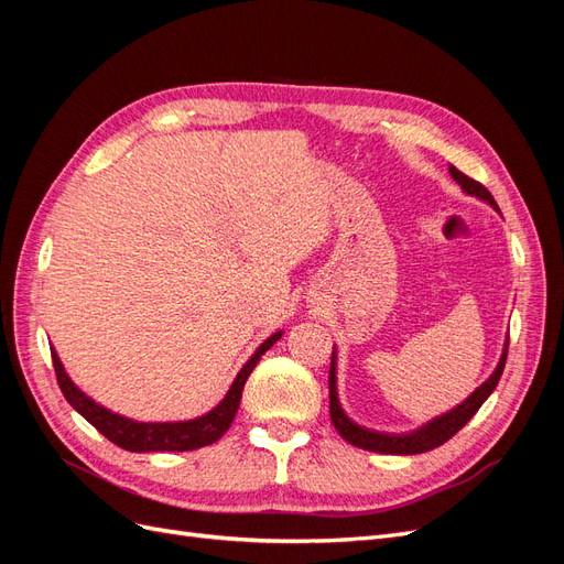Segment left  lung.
Here are the masks:
<instances>
[{
  "mask_svg": "<svg viewBox=\"0 0 564 564\" xmlns=\"http://www.w3.org/2000/svg\"><path fill=\"white\" fill-rule=\"evenodd\" d=\"M449 174H452V178L460 187H464L468 195L480 197V199L489 202L494 209H499L497 202H494V197H491V193L487 191V187L480 181H475V178L466 176L464 172H458L454 164H449ZM506 355H508V346H506V350L501 355L497 371H494L491 377L480 388H477L464 404H458L456 409H452L449 414H442V416L433 419L431 423H425L423 429H419L414 433H406V435H386V433H377V431H367V429H362V425L352 423L344 414V409H340L338 398H336V371H334L336 369L334 367V357L336 355H332V367H329V414H332V421H334V429L338 431L340 437H344L346 442H350V445L360 447V449H369V452H379V454H423V452H431V449H435L440 445H445L449 437H454L460 429H464V425L475 416L477 409H480L482 402L491 395V390L497 388L501 373H503Z\"/></svg>",
  "mask_w": 564,
  "mask_h": 564,
  "instance_id": "8db88e82",
  "label": "left lung"
}]
</instances>
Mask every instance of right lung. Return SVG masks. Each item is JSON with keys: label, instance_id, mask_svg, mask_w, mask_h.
I'll return each mask as SVG.
<instances>
[{"label": "right lung", "instance_id": "right-lung-1", "mask_svg": "<svg viewBox=\"0 0 564 564\" xmlns=\"http://www.w3.org/2000/svg\"><path fill=\"white\" fill-rule=\"evenodd\" d=\"M280 336L282 334L278 332L268 340H263L261 348L251 355V360L242 367L240 373H237V379L230 386L224 402H220L216 409H212L207 416H199L195 421H183V423H135L124 416H117L108 412V409L96 404L91 398L84 395V392L67 379V373L54 350H51V360H54V371L65 400L70 402L100 435H106L110 442H115L117 447H122L127 452H191V449L214 445L218 437H224V433L230 429V423L237 414V406H240L242 390L249 373L253 371L256 365H259L261 355L275 344Z\"/></svg>", "mask_w": 564, "mask_h": 564}]
</instances>
